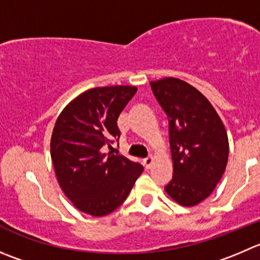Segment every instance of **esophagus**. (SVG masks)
Masks as SVG:
<instances>
[{
	"label": "esophagus",
	"mask_w": 260,
	"mask_h": 260,
	"mask_svg": "<svg viewBox=\"0 0 260 260\" xmlns=\"http://www.w3.org/2000/svg\"><path fill=\"white\" fill-rule=\"evenodd\" d=\"M143 162H144L145 167H147V169H149L150 166L153 165V162H154V155H149V157L144 158V160H143Z\"/></svg>",
	"instance_id": "esophagus-1"
}]
</instances>
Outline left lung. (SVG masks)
<instances>
[{
  "instance_id": "1",
  "label": "left lung",
  "mask_w": 260,
  "mask_h": 260,
  "mask_svg": "<svg viewBox=\"0 0 260 260\" xmlns=\"http://www.w3.org/2000/svg\"><path fill=\"white\" fill-rule=\"evenodd\" d=\"M150 86L169 116L174 176L165 190L180 206H198L226 170V127L212 103L186 81L163 78L150 81Z\"/></svg>"
}]
</instances>
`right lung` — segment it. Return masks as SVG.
Masks as SVG:
<instances>
[{
    "instance_id": "obj_1",
    "label": "right lung",
    "mask_w": 260,
    "mask_h": 260,
    "mask_svg": "<svg viewBox=\"0 0 260 260\" xmlns=\"http://www.w3.org/2000/svg\"><path fill=\"white\" fill-rule=\"evenodd\" d=\"M137 86L91 88L74 98L58 115L51 137V158L58 185L76 209L103 217L120 207L143 166L105 153L120 137L117 118Z\"/></svg>"
}]
</instances>
